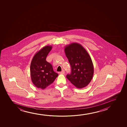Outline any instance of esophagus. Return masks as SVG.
<instances>
[{"label": "esophagus", "instance_id": "34e87169", "mask_svg": "<svg viewBox=\"0 0 127 127\" xmlns=\"http://www.w3.org/2000/svg\"><path fill=\"white\" fill-rule=\"evenodd\" d=\"M64 70H62V71H61L60 72V74H64Z\"/></svg>", "mask_w": 127, "mask_h": 127}]
</instances>
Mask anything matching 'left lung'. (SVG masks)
Wrapping results in <instances>:
<instances>
[{"label": "left lung", "instance_id": "8db88e82", "mask_svg": "<svg viewBox=\"0 0 127 127\" xmlns=\"http://www.w3.org/2000/svg\"><path fill=\"white\" fill-rule=\"evenodd\" d=\"M64 52L71 66V73L67 78L77 88L87 86L94 74L93 64L87 51L80 44L72 43L65 47Z\"/></svg>", "mask_w": 127, "mask_h": 127}]
</instances>
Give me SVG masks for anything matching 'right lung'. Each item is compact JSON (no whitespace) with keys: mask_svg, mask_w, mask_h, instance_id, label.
<instances>
[{"mask_svg":"<svg viewBox=\"0 0 127 127\" xmlns=\"http://www.w3.org/2000/svg\"><path fill=\"white\" fill-rule=\"evenodd\" d=\"M52 46L43 47L34 56L30 64V75L33 84L38 89H45L54 82L59 75L53 71L52 64L46 61Z\"/></svg>","mask_w":127,"mask_h":127,"instance_id":"1","label":"right lung"}]
</instances>
